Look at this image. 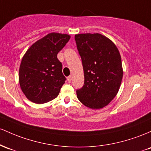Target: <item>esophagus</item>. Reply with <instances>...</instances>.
I'll return each instance as SVG.
<instances>
[{
    "instance_id": "1",
    "label": "esophagus",
    "mask_w": 151,
    "mask_h": 151,
    "mask_svg": "<svg viewBox=\"0 0 151 151\" xmlns=\"http://www.w3.org/2000/svg\"><path fill=\"white\" fill-rule=\"evenodd\" d=\"M67 81H68V83H70L71 81H72V76H68V77L67 78Z\"/></svg>"
}]
</instances>
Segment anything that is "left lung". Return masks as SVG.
Returning a JSON list of instances; mask_svg holds the SVG:
<instances>
[{"label":"left lung","instance_id":"obj_1","mask_svg":"<svg viewBox=\"0 0 151 151\" xmlns=\"http://www.w3.org/2000/svg\"><path fill=\"white\" fill-rule=\"evenodd\" d=\"M82 60L84 85L76 91L86 107L103 108L116 97L123 78L121 54L112 40L100 33L75 35Z\"/></svg>","mask_w":151,"mask_h":151}]
</instances>
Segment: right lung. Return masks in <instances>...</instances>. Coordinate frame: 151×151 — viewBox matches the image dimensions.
<instances>
[{
  "mask_svg": "<svg viewBox=\"0 0 151 151\" xmlns=\"http://www.w3.org/2000/svg\"><path fill=\"white\" fill-rule=\"evenodd\" d=\"M70 38L68 34L50 33L25 52L19 68V83L29 101L42 104L58 96L65 77L57 54Z\"/></svg>",
  "mask_w": 151,
  "mask_h": 151,
  "instance_id": "right-lung-1",
  "label": "right lung"
}]
</instances>
